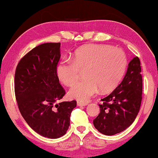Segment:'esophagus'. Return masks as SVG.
<instances>
[{"label": "esophagus", "instance_id": "1", "mask_svg": "<svg viewBox=\"0 0 158 158\" xmlns=\"http://www.w3.org/2000/svg\"><path fill=\"white\" fill-rule=\"evenodd\" d=\"M77 106H86L88 103H86V102H77Z\"/></svg>", "mask_w": 158, "mask_h": 158}]
</instances>
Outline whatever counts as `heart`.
<instances>
[{"label": "heart", "mask_w": 158, "mask_h": 158, "mask_svg": "<svg viewBox=\"0 0 158 158\" xmlns=\"http://www.w3.org/2000/svg\"><path fill=\"white\" fill-rule=\"evenodd\" d=\"M126 64V56L122 49L110 45L92 44L77 49L71 59L59 61L56 72L61 83L71 86L79 79L81 70L85 69L86 79L75 83L69 94L73 99L88 102L100 89H113L121 81Z\"/></svg>", "instance_id": "b5f03b06"}]
</instances>
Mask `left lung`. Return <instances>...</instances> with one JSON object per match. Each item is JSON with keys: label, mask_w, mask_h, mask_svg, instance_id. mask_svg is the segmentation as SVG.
Masks as SVG:
<instances>
[{"label": "left lung", "mask_w": 158, "mask_h": 158, "mask_svg": "<svg viewBox=\"0 0 158 158\" xmlns=\"http://www.w3.org/2000/svg\"><path fill=\"white\" fill-rule=\"evenodd\" d=\"M142 77L140 60L136 56L129 62L127 72L118 86L102 99L100 113L94 126L106 136L119 134L134 123L140 110Z\"/></svg>", "instance_id": "8db88e82"}]
</instances>
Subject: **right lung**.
Listing matches in <instances>:
<instances>
[{
  "instance_id": "add662e5",
  "label": "right lung",
  "mask_w": 158,
  "mask_h": 158,
  "mask_svg": "<svg viewBox=\"0 0 158 158\" xmlns=\"http://www.w3.org/2000/svg\"><path fill=\"white\" fill-rule=\"evenodd\" d=\"M60 43L36 46L18 63L14 90L18 107L30 128L40 136L57 139L69 126L70 114L77 102H62L65 91L56 68L60 59Z\"/></svg>"
}]
</instances>
